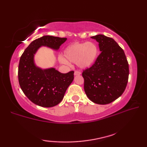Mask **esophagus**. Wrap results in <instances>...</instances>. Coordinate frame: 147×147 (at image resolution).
I'll list each match as a JSON object with an SVG mask.
<instances>
[{"instance_id":"1","label":"esophagus","mask_w":147,"mask_h":147,"mask_svg":"<svg viewBox=\"0 0 147 147\" xmlns=\"http://www.w3.org/2000/svg\"><path fill=\"white\" fill-rule=\"evenodd\" d=\"M81 74V72L79 71H74V76H80Z\"/></svg>"}]
</instances>
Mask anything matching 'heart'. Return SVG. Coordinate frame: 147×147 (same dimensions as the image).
I'll return each instance as SVG.
<instances>
[{"mask_svg":"<svg viewBox=\"0 0 147 147\" xmlns=\"http://www.w3.org/2000/svg\"><path fill=\"white\" fill-rule=\"evenodd\" d=\"M98 53V48L93 42H75L65 47L59 61L63 64L76 63L80 68L86 69L94 64Z\"/></svg>","mask_w":147,"mask_h":147,"instance_id":"1","label":"heart"}]
</instances>
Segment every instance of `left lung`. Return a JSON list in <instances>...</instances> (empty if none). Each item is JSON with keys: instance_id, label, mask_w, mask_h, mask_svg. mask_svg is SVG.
Returning <instances> with one entry per match:
<instances>
[{"instance_id": "left-lung-1", "label": "left lung", "mask_w": 147, "mask_h": 147, "mask_svg": "<svg viewBox=\"0 0 147 147\" xmlns=\"http://www.w3.org/2000/svg\"><path fill=\"white\" fill-rule=\"evenodd\" d=\"M99 43V54L91 67L84 70V90L93 103L105 105L119 98L126 88L129 69L125 52L111 38L91 37Z\"/></svg>"}]
</instances>
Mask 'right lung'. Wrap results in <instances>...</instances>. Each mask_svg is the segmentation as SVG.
Wrapping results in <instances>:
<instances>
[{"instance_id": "obj_1", "label": "right lung", "mask_w": 147, "mask_h": 147, "mask_svg": "<svg viewBox=\"0 0 147 147\" xmlns=\"http://www.w3.org/2000/svg\"><path fill=\"white\" fill-rule=\"evenodd\" d=\"M66 40V38L44 36L32 42L20 57L19 84L25 95L36 105L44 107L57 105L73 82L74 71L61 74L54 67L42 69L34 61L35 54L40 47L46 46L57 51Z\"/></svg>"}]
</instances>
